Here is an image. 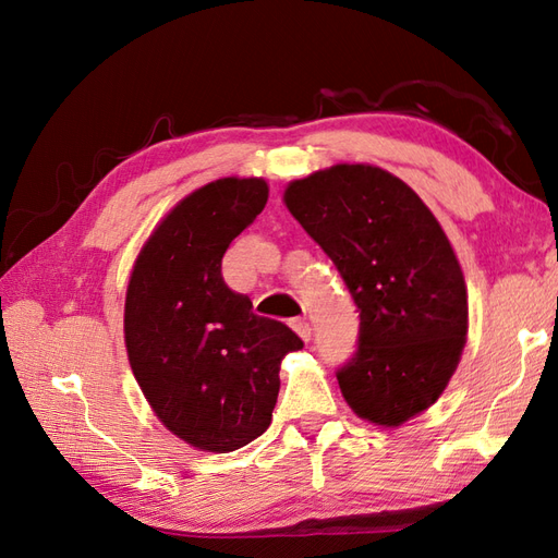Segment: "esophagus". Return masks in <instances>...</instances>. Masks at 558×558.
<instances>
[{
    "instance_id": "1",
    "label": "esophagus",
    "mask_w": 558,
    "mask_h": 558,
    "mask_svg": "<svg viewBox=\"0 0 558 558\" xmlns=\"http://www.w3.org/2000/svg\"><path fill=\"white\" fill-rule=\"evenodd\" d=\"M293 330H295L305 342L312 340V326H310L307 318H295V320H293Z\"/></svg>"
}]
</instances>
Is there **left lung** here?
I'll use <instances>...</instances> for the list:
<instances>
[{
	"label": "left lung",
	"mask_w": 558,
	"mask_h": 558,
	"mask_svg": "<svg viewBox=\"0 0 558 558\" xmlns=\"http://www.w3.org/2000/svg\"><path fill=\"white\" fill-rule=\"evenodd\" d=\"M283 202L359 307L356 353L335 373L349 408L377 426L428 410L468 332L463 272L437 218L408 183L373 165L298 179Z\"/></svg>",
	"instance_id": "obj_1"
}]
</instances>
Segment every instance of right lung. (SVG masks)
Listing matches in <instances>:
<instances>
[{
	"instance_id": "right-lung-1",
	"label": "right lung",
	"mask_w": 558,
	"mask_h": 558,
	"mask_svg": "<svg viewBox=\"0 0 558 558\" xmlns=\"http://www.w3.org/2000/svg\"><path fill=\"white\" fill-rule=\"evenodd\" d=\"M265 202L263 179L202 185L162 218L128 283L134 379L167 430L202 451H234L267 430L281 359L305 347L221 275L223 253Z\"/></svg>"
}]
</instances>
